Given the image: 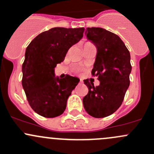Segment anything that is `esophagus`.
<instances>
[{
	"label": "esophagus",
	"instance_id": "1",
	"mask_svg": "<svg viewBox=\"0 0 154 154\" xmlns=\"http://www.w3.org/2000/svg\"><path fill=\"white\" fill-rule=\"evenodd\" d=\"M80 83H83V80H81V79H80Z\"/></svg>",
	"mask_w": 154,
	"mask_h": 154
}]
</instances>
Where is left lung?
<instances>
[{"label": "left lung", "instance_id": "left-lung-1", "mask_svg": "<svg viewBox=\"0 0 154 154\" xmlns=\"http://www.w3.org/2000/svg\"><path fill=\"white\" fill-rule=\"evenodd\" d=\"M86 35L97 48L93 76H97L100 85L85 80L88 94L83 97V106L94 118H104L114 113L122 105L130 86L132 66L130 54L120 37L100 27H88Z\"/></svg>", "mask_w": 154, "mask_h": 154}]
</instances>
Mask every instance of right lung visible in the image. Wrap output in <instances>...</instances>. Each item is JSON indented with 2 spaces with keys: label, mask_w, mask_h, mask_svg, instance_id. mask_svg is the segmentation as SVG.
I'll return each mask as SVG.
<instances>
[{
  "label": "right lung",
  "mask_w": 154,
  "mask_h": 154,
  "mask_svg": "<svg viewBox=\"0 0 154 154\" xmlns=\"http://www.w3.org/2000/svg\"><path fill=\"white\" fill-rule=\"evenodd\" d=\"M83 27H54L37 35L27 46L22 65V86L31 108L40 116L55 118L64 112L78 78L55 77L54 68L68 49L83 36Z\"/></svg>",
  "instance_id": "add662e5"
}]
</instances>
